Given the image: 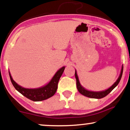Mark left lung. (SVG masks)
<instances>
[{
    "label": "left lung",
    "mask_w": 130,
    "mask_h": 130,
    "mask_svg": "<svg viewBox=\"0 0 130 130\" xmlns=\"http://www.w3.org/2000/svg\"><path fill=\"white\" fill-rule=\"evenodd\" d=\"M122 72H123V65H122L121 69V72L120 74V75L118 76V79H117V81L111 86L110 87L107 89H105L104 91H89L88 89H85V88L83 87L81 85V84H80L79 78L77 75V72L75 69V78L76 80V87L78 91H79L80 94H81L83 95L87 96L89 98H96V99H100V98L105 97V96H107L109 93H110L112 91V89H114L116 88L118 83H120L121 78Z\"/></svg>",
    "instance_id": "obj_1"
}]
</instances>
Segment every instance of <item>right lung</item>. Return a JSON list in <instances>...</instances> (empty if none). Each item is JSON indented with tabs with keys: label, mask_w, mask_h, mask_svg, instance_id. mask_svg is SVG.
Listing matches in <instances>:
<instances>
[{
	"label": "right lung",
	"mask_w": 130,
	"mask_h": 130,
	"mask_svg": "<svg viewBox=\"0 0 130 130\" xmlns=\"http://www.w3.org/2000/svg\"><path fill=\"white\" fill-rule=\"evenodd\" d=\"M65 68V67L61 68L55 73L48 83L42 87L36 88H26L19 85L13 79L10 71H9V73L11 82L18 92L32 101H41L51 97L55 94L58 88V82L63 74Z\"/></svg>",
	"instance_id": "1"
}]
</instances>
